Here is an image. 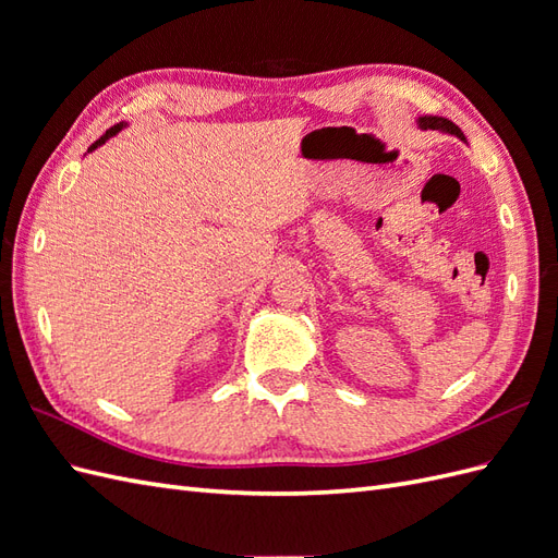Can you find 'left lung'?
<instances>
[{
  "label": "left lung",
  "instance_id": "1",
  "mask_svg": "<svg viewBox=\"0 0 558 558\" xmlns=\"http://www.w3.org/2000/svg\"><path fill=\"white\" fill-rule=\"evenodd\" d=\"M418 128H421V130H440V132H449V134H456V137H459V140H465L461 128L456 125V123H451V121H447V118H442V116H421V118H418Z\"/></svg>",
  "mask_w": 558,
  "mask_h": 558
}]
</instances>
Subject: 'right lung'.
<instances>
[{
	"mask_svg": "<svg viewBox=\"0 0 558 558\" xmlns=\"http://www.w3.org/2000/svg\"><path fill=\"white\" fill-rule=\"evenodd\" d=\"M123 128H125V123H118V125H113V128H109V130H107V132H105V134H102V137H99V140H97V142H95V144H93V146H90V148H88V150H95V148H97V146H102V144H105V142H107V140H109V137H113V134H116V132H121V130H123Z\"/></svg>",
	"mask_w": 558,
	"mask_h": 558,
	"instance_id": "1",
	"label": "right lung"
}]
</instances>
